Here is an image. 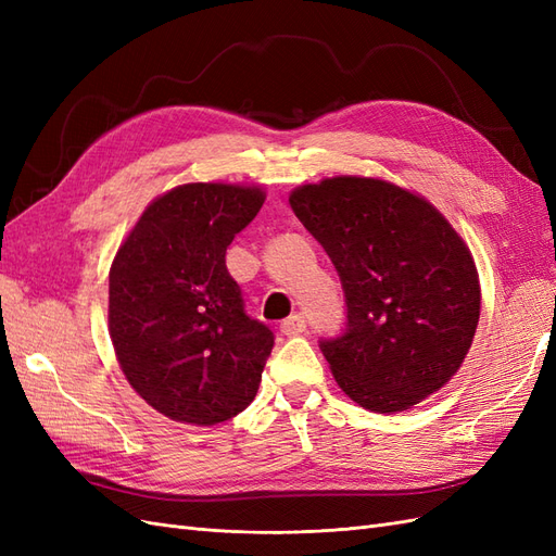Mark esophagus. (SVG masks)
<instances>
[{
	"label": "esophagus",
	"instance_id": "obj_1",
	"mask_svg": "<svg viewBox=\"0 0 556 556\" xmlns=\"http://www.w3.org/2000/svg\"><path fill=\"white\" fill-rule=\"evenodd\" d=\"M280 331H282L285 336H299V333H304V331H306V319H304V315H301V313L290 315V317L285 319V323L280 325Z\"/></svg>",
	"mask_w": 556,
	"mask_h": 556
}]
</instances>
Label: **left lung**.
Returning <instances> with one entry per match:
<instances>
[{"mask_svg":"<svg viewBox=\"0 0 556 556\" xmlns=\"http://www.w3.org/2000/svg\"><path fill=\"white\" fill-rule=\"evenodd\" d=\"M290 204L343 282L345 333L319 341L341 390L382 415L439 392L480 319L478 268L459 231L429 199L382 178L306 182Z\"/></svg>","mask_w":556,"mask_h":556,"instance_id":"1","label":"left lung"}]
</instances>
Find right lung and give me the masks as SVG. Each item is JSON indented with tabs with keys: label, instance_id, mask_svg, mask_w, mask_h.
Instances as JSON below:
<instances>
[{
	"label": "right lung",
	"instance_id": "obj_1",
	"mask_svg": "<svg viewBox=\"0 0 556 556\" xmlns=\"http://www.w3.org/2000/svg\"><path fill=\"white\" fill-rule=\"evenodd\" d=\"M260 185L185 182L150 201L109 271V333L131 390L182 425L243 413L274 333L250 319L227 245L264 204Z\"/></svg>",
	"mask_w": 556,
	"mask_h": 556
}]
</instances>
